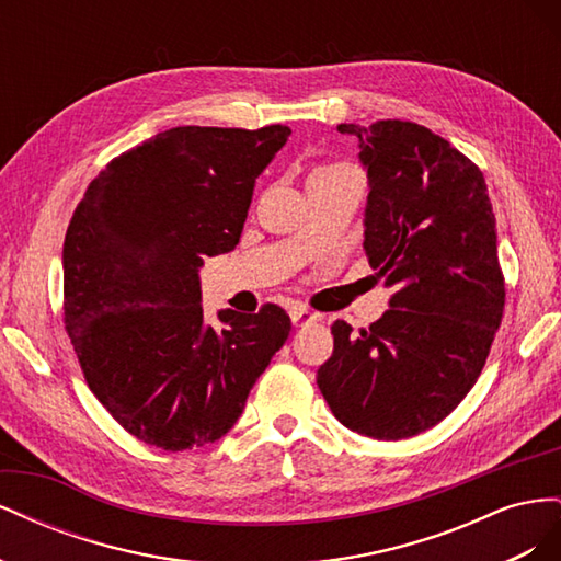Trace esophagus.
I'll return each mask as SVG.
<instances>
[{
    "instance_id": "esophagus-1",
    "label": "esophagus",
    "mask_w": 561,
    "mask_h": 561,
    "mask_svg": "<svg viewBox=\"0 0 561 561\" xmlns=\"http://www.w3.org/2000/svg\"><path fill=\"white\" fill-rule=\"evenodd\" d=\"M290 318H293V325L301 328V325H309V322L320 320V313L309 311L307 307H301V304H293L290 307Z\"/></svg>"
}]
</instances>
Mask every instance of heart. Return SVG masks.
<instances>
[{
  "mask_svg": "<svg viewBox=\"0 0 561 561\" xmlns=\"http://www.w3.org/2000/svg\"><path fill=\"white\" fill-rule=\"evenodd\" d=\"M325 168H351V165H346V163H332V165H325Z\"/></svg>",
  "mask_w": 561,
  "mask_h": 561,
  "instance_id": "heart-1",
  "label": "heart"
}]
</instances>
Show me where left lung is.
I'll use <instances>...</instances> for the list:
<instances>
[{
    "instance_id": "1",
    "label": "left lung",
    "mask_w": 561,
    "mask_h": 561,
    "mask_svg": "<svg viewBox=\"0 0 561 561\" xmlns=\"http://www.w3.org/2000/svg\"><path fill=\"white\" fill-rule=\"evenodd\" d=\"M336 130L360 140L365 254L393 295L360 334L334 320L318 388L346 428L412 437L456 410L494 344L505 307L496 217L480 168L426 126L386 118Z\"/></svg>"
}]
</instances>
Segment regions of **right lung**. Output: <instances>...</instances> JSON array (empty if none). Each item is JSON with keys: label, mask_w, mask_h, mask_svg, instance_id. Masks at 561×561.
Here are the masks:
<instances>
[{"label": "right lung", "mask_w": 561, "mask_h": 561, "mask_svg": "<svg viewBox=\"0 0 561 561\" xmlns=\"http://www.w3.org/2000/svg\"><path fill=\"white\" fill-rule=\"evenodd\" d=\"M178 126L114 157L89 184L62 245V311L93 396L165 451L210 445L290 334L278 304L203 322L198 266L239 243L254 182L290 138Z\"/></svg>", "instance_id": "right-lung-1"}]
</instances>
